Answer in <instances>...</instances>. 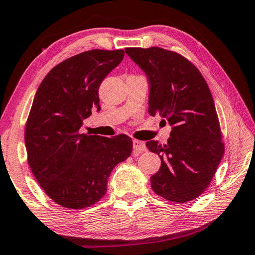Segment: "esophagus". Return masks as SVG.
Returning a JSON list of instances; mask_svg holds the SVG:
<instances>
[{"label":"esophagus","mask_w":255,"mask_h":255,"mask_svg":"<svg viewBox=\"0 0 255 255\" xmlns=\"http://www.w3.org/2000/svg\"><path fill=\"white\" fill-rule=\"evenodd\" d=\"M132 149H134L135 152H143L146 150L145 143L139 141V139H134L132 141Z\"/></svg>","instance_id":"1"}]
</instances>
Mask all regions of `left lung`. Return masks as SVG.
Here are the masks:
<instances>
[{"label":"left lung","instance_id":"1","mask_svg":"<svg viewBox=\"0 0 255 255\" xmlns=\"http://www.w3.org/2000/svg\"><path fill=\"white\" fill-rule=\"evenodd\" d=\"M125 51L148 77L149 114H159L172 126L165 144L146 142L162 160L150 178L153 192L172 202L194 200L209 186L224 153L207 82L194 64L175 52L160 47Z\"/></svg>","mask_w":255,"mask_h":255}]
</instances>
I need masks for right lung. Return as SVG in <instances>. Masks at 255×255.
I'll return each mask as SVG.
<instances>
[{"label":"right lung","mask_w":255,"mask_h":255,"mask_svg":"<svg viewBox=\"0 0 255 255\" xmlns=\"http://www.w3.org/2000/svg\"><path fill=\"white\" fill-rule=\"evenodd\" d=\"M124 49H92L46 75L25 127L27 162L46 194L61 207L82 209L106 194L110 174L132 150L129 136L81 134L83 120L100 111L98 90L124 59Z\"/></svg>","instance_id":"obj_1"}]
</instances>
